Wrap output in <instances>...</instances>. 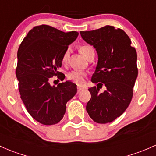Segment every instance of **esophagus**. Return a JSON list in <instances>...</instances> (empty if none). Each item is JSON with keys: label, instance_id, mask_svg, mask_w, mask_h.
I'll use <instances>...</instances> for the list:
<instances>
[{"label": "esophagus", "instance_id": "1", "mask_svg": "<svg viewBox=\"0 0 156 156\" xmlns=\"http://www.w3.org/2000/svg\"><path fill=\"white\" fill-rule=\"evenodd\" d=\"M83 90H84V88H83V87H80V86L77 87V92H78V93H80V92L83 91Z\"/></svg>", "mask_w": 156, "mask_h": 156}]
</instances>
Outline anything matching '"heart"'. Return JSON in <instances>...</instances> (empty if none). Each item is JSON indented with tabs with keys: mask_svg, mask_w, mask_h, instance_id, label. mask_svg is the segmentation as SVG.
Listing matches in <instances>:
<instances>
[{
	"mask_svg": "<svg viewBox=\"0 0 156 156\" xmlns=\"http://www.w3.org/2000/svg\"><path fill=\"white\" fill-rule=\"evenodd\" d=\"M79 51L80 52L82 55L86 58H88L91 52L94 51L93 47L88 44H83L79 47ZM70 51L69 49H67L64 52L62 56V63L65 65L68 63V59H69ZM85 77H86V73L85 72L81 71H77V70H73L68 72L67 74V78L68 80L71 81L72 83H76V85H82L85 83Z\"/></svg>",
	"mask_w": 156,
	"mask_h": 156,
	"instance_id": "b5f03b06",
	"label": "heart"
}]
</instances>
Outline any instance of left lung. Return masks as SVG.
<instances>
[{"label":"left lung","mask_w":156,"mask_h":156,"mask_svg":"<svg viewBox=\"0 0 156 156\" xmlns=\"http://www.w3.org/2000/svg\"><path fill=\"white\" fill-rule=\"evenodd\" d=\"M82 38L93 45L98 62L91 77L98 84L89 88L91 99L86 105L90 118L98 123H111L120 117L131 102L138 76L137 53L123 30L107 26L91 31H80ZM107 90L99 92L98 85Z\"/></svg>","instance_id":"8db88e82"}]
</instances>
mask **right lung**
Returning <instances> with one entry per match:
<instances>
[{
  "instance_id": "add662e5",
  "label": "right lung",
  "mask_w": 156,
  "mask_h": 156,
  "mask_svg": "<svg viewBox=\"0 0 156 156\" xmlns=\"http://www.w3.org/2000/svg\"><path fill=\"white\" fill-rule=\"evenodd\" d=\"M76 31L58 30L49 25L34 27L23 39L18 51L16 70L21 98L28 113L44 125L58 123L64 117L66 103L76 94L71 82L50 84L51 77L63 80L58 69L68 45L77 38Z\"/></svg>"
}]
</instances>
